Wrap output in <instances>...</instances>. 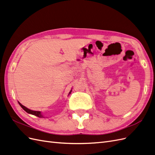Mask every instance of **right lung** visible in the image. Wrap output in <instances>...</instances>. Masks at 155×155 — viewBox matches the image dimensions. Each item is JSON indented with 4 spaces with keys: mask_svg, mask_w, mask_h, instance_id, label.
Listing matches in <instances>:
<instances>
[{
    "mask_svg": "<svg viewBox=\"0 0 155 155\" xmlns=\"http://www.w3.org/2000/svg\"><path fill=\"white\" fill-rule=\"evenodd\" d=\"M71 92H72V91H70V92H69V94L71 93ZM18 104L20 105V106L22 108V109H24L26 112H28V113L33 114V115H35V116H37V117H39V118H43V116L41 114V112H39V111L31 110H30V109H28V108H26V107H25L24 105H22L21 104V103H19V102H18Z\"/></svg>",
    "mask_w": 155,
    "mask_h": 155,
    "instance_id": "right-lung-1",
    "label": "right lung"
}]
</instances>
